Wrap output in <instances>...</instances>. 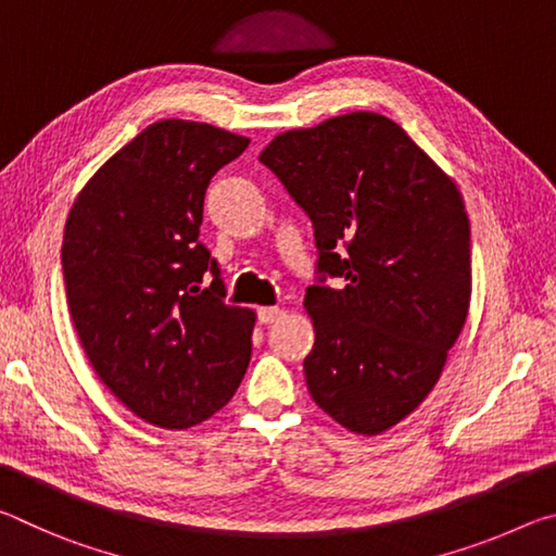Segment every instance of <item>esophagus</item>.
Listing matches in <instances>:
<instances>
[{"instance_id": "esophagus-1", "label": "esophagus", "mask_w": 556, "mask_h": 556, "mask_svg": "<svg viewBox=\"0 0 556 556\" xmlns=\"http://www.w3.org/2000/svg\"><path fill=\"white\" fill-rule=\"evenodd\" d=\"M257 316H260V324H275V321H279L281 316H285V308H277V306H262L260 312H257Z\"/></svg>"}]
</instances>
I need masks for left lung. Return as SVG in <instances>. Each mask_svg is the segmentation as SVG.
Instances as JSON below:
<instances>
[{"mask_svg": "<svg viewBox=\"0 0 556 556\" xmlns=\"http://www.w3.org/2000/svg\"><path fill=\"white\" fill-rule=\"evenodd\" d=\"M260 162L314 223L316 341L306 388L353 434L378 437L427 400L470 306V225L458 186L397 122L348 112L281 131Z\"/></svg>", "mask_w": 556, "mask_h": 556, "instance_id": "1", "label": "left lung"}]
</instances>
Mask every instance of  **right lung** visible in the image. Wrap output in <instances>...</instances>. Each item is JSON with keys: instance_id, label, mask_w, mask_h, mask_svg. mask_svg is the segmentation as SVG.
<instances>
[{"instance_id": "1", "label": "right lung", "mask_w": 556, "mask_h": 556, "mask_svg": "<svg viewBox=\"0 0 556 556\" xmlns=\"http://www.w3.org/2000/svg\"><path fill=\"white\" fill-rule=\"evenodd\" d=\"M248 144L208 122L159 119L92 174L65 220L63 279L83 351L154 427L213 417L250 365L257 314L225 304L199 242L205 188Z\"/></svg>"}]
</instances>
